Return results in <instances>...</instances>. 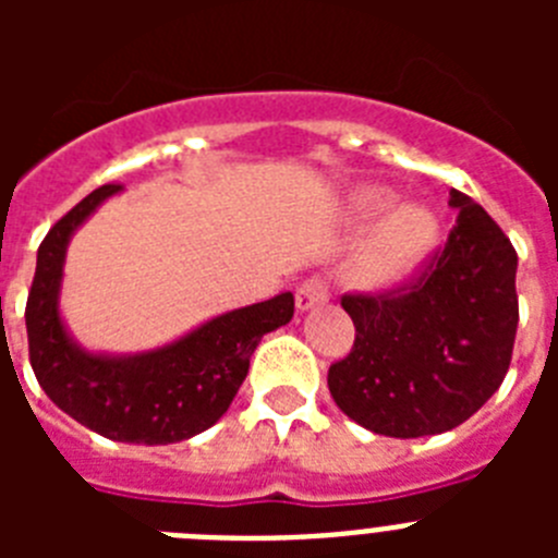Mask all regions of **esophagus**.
Segmentation results:
<instances>
[{
  "label": "esophagus",
  "mask_w": 558,
  "mask_h": 558,
  "mask_svg": "<svg viewBox=\"0 0 558 558\" xmlns=\"http://www.w3.org/2000/svg\"><path fill=\"white\" fill-rule=\"evenodd\" d=\"M327 282H324L322 276H313V279L302 282L299 290H295V307L302 310V313H307V310L313 307H322V304L327 302Z\"/></svg>",
  "instance_id": "1"
}]
</instances>
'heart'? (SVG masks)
<instances>
[{"label":"heart","instance_id":"b5f03b06","mask_svg":"<svg viewBox=\"0 0 558 558\" xmlns=\"http://www.w3.org/2000/svg\"><path fill=\"white\" fill-rule=\"evenodd\" d=\"M368 226L363 243L354 251L349 276L357 288L383 290L402 282L425 263L438 240V218L427 206L393 204L386 186H360L349 198V220Z\"/></svg>","mask_w":558,"mask_h":558}]
</instances>
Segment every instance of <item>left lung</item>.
Segmentation results:
<instances>
[{
    "mask_svg": "<svg viewBox=\"0 0 558 558\" xmlns=\"http://www.w3.org/2000/svg\"><path fill=\"white\" fill-rule=\"evenodd\" d=\"M458 223L411 288L343 295L354 347L329 366L335 405L391 438L436 436L477 413L509 372L517 254L470 195L450 190Z\"/></svg>",
    "mask_w": 558,
    "mask_h": 558,
    "instance_id": "1",
    "label": "left lung"
}]
</instances>
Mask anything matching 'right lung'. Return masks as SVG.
<instances>
[{
  "label": "right lung",
  "instance_id": "obj_1",
  "mask_svg": "<svg viewBox=\"0 0 558 558\" xmlns=\"http://www.w3.org/2000/svg\"><path fill=\"white\" fill-rule=\"evenodd\" d=\"M122 186L106 184L63 215L38 245L27 295L29 363L38 386L88 430L125 445H175L209 430L243 386L263 335L293 318V293L229 310L147 352H95L61 315L69 240Z\"/></svg>",
  "mask_w": 558,
  "mask_h": 558
}]
</instances>
